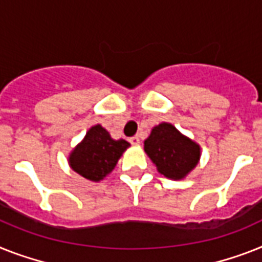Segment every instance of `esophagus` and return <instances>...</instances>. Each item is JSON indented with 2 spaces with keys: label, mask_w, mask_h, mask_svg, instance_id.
<instances>
[{
  "label": "esophagus",
  "mask_w": 262,
  "mask_h": 262,
  "mask_svg": "<svg viewBox=\"0 0 262 262\" xmlns=\"http://www.w3.org/2000/svg\"><path fill=\"white\" fill-rule=\"evenodd\" d=\"M129 143L131 144H139L140 143V139L139 136H133V138H129Z\"/></svg>",
  "instance_id": "esophagus-1"
}]
</instances>
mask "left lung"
<instances>
[{"mask_svg": "<svg viewBox=\"0 0 262 262\" xmlns=\"http://www.w3.org/2000/svg\"><path fill=\"white\" fill-rule=\"evenodd\" d=\"M144 151L166 178L183 179L201 158V147L170 123H161L144 140Z\"/></svg>", "mask_w": 262, "mask_h": 262, "instance_id": "left-lung-1", "label": "left lung"}]
</instances>
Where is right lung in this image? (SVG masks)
<instances>
[{
	"label": "right lung",
	"instance_id": "obj_1",
	"mask_svg": "<svg viewBox=\"0 0 262 262\" xmlns=\"http://www.w3.org/2000/svg\"><path fill=\"white\" fill-rule=\"evenodd\" d=\"M129 147L124 139H112L105 128L96 124L69 155V166L85 179L99 182L115 168L119 158Z\"/></svg>",
	"mask_w": 262,
	"mask_h": 262
}]
</instances>
